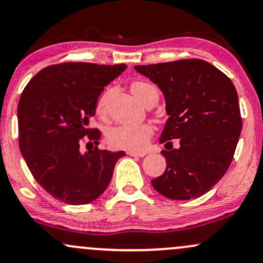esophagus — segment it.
Instances as JSON below:
<instances>
[{
	"label": "esophagus",
	"instance_id": "1",
	"mask_svg": "<svg viewBox=\"0 0 263 263\" xmlns=\"http://www.w3.org/2000/svg\"><path fill=\"white\" fill-rule=\"evenodd\" d=\"M127 154H128L129 156H134V157H143L146 155L145 151H140V153H137V151H128Z\"/></svg>",
	"mask_w": 263,
	"mask_h": 263
}]
</instances>
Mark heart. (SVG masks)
<instances>
[{"label":"heart","instance_id":"1","mask_svg":"<svg viewBox=\"0 0 263 263\" xmlns=\"http://www.w3.org/2000/svg\"><path fill=\"white\" fill-rule=\"evenodd\" d=\"M131 90L145 106L153 101L157 102L159 99V90L154 84L148 82H132ZM107 98H108V92H104L97 102V113L99 116L106 115ZM151 136H153V128L146 123L120 124V126L109 129L107 140L113 147L126 148V150H142Z\"/></svg>","mask_w":263,"mask_h":263}]
</instances>
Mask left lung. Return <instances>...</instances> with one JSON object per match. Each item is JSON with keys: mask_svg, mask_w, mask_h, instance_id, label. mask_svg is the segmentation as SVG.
Wrapping results in <instances>:
<instances>
[{"mask_svg": "<svg viewBox=\"0 0 263 263\" xmlns=\"http://www.w3.org/2000/svg\"><path fill=\"white\" fill-rule=\"evenodd\" d=\"M135 69L161 89L168 115L159 139L171 150L161 151L166 170L151 184L173 200L199 198L223 178L233 160L242 131L236 88L223 71L201 59ZM175 138L178 149L170 141Z\"/></svg>", "mask_w": 263, "mask_h": 263, "instance_id": "8db88e82", "label": "left lung"}]
</instances>
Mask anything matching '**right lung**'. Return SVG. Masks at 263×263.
<instances>
[{
    "label": "right lung",
    "mask_w": 263,
    "mask_h": 263,
    "mask_svg": "<svg viewBox=\"0 0 263 263\" xmlns=\"http://www.w3.org/2000/svg\"><path fill=\"white\" fill-rule=\"evenodd\" d=\"M126 64L62 63L44 68L25 87L17 107L18 146L40 186L60 201L81 205L108 186L123 151L99 150L89 128L98 97ZM87 141V153L80 146Z\"/></svg>",
    "instance_id": "right-lung-1"
}]
</instances>
